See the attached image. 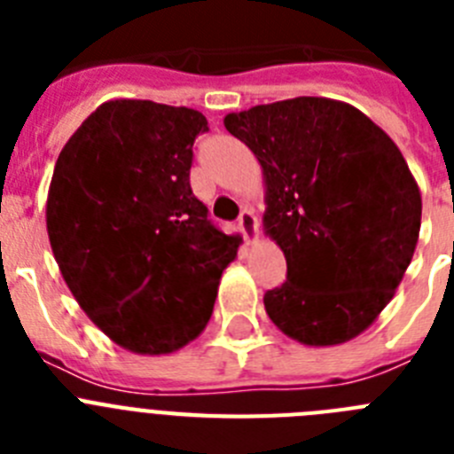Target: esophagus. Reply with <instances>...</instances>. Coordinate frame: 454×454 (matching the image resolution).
Wrapping results in <instances>:
<instances>
[{
  "mask_svg": "<svg viewBox=\"0 0 454 454\" xmlns=\"http://www.w3.org/2000/svg\"><path fill=\"white\" fill-rule=\"evenodd\" d=\"M239 227L243 230L247 240H254L256 234H259V223H256V215L252 208H243L239 215Z\"/></svg>",
  "mask_w": 454,
  "mask_h": 454,
  "instance_id": "esophagus-1",
  "label": "esophagus"
}]
</instances>
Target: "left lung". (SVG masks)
<instances>
[{"instance_id":"1","label":"left lung","mask_w":454,"mask_h":454,"mask_svg":"<svg viewBox=\"0 0 454 454\" xmlns=\"http://www.w3.org/2000/svg\"><path fill=\"white\" fill-rule=\"evenodd\" d=\"M266 177V234L286 282L266 314L304 346H336L375 323L411 263L420 191L398 145L346 102L295 98L224 118Z\"/></svg>"}]
</instances>
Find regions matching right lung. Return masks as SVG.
<instances>
[{
	"label": "right lung",
	"mask_w": 454,
	"mask_h": 454,
	"mask_svg": "<svg viewBox=\"0 0 454 454\" xmlns=\"http://www.w3.org/2000/svg\"><path fill=\"white\" fill-rule=\"evenodd\" d=\"M204 131L195 108L114 99L56 161L47 195L56 263L88 318L138 355L200 336L240 246L192 195V143Z\"/></svg>",
	"instance_id": "add662e5"
}]
</instances>
